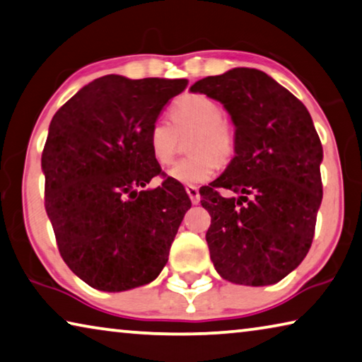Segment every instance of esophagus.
Wrapping results in <instances>:
<instances>
[{
	"mask_svg": "<svg viewBox=\"0 0 362 362\" xmlns=\"http://www.w3.org/2000/svg\"><path fill=\"white\" fill-rule=\"evenodd\" d=\"M187 193H188V197H190V199H192V203L193 204H198L199 203V199H202V197H199V190H198V187H194V185H188L187 188Z\"/></svg>",
	"mask_w": 362,
	"mask_h": 362,
	"instance_id": "obj_1",
	"label": "esophagus"
}]
</instances>
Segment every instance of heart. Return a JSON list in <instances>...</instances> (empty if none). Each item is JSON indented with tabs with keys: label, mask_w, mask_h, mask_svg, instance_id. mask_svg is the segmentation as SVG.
Segmentation results:
<instances>
[{
	"label": "heart",
	"mask_w": 362,
	"mask_h": 362,
	"mask_svg": "<svg viewBox=\"0 0 362 362\" xmlns=\"http://www.w3.org/2000/svg\"><path fill=\"white\" fill-rule=\"evenodd\" d=\"M172 124L158 119L148 130V146L158 164L169 165L174 160L183 136L192 135L188 153L169 169V177L183 185H198L212 179L217 163L226 164L237 151V129L216 100L202 93H187L169 109Z\"/></svg>",
	"instance_id": "b5f03b06"
}]
</instances>
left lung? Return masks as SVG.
Segmentation results:
<instances>
[{
  "mask_svg": "<svg viewBox=\"0 0 362 362\" xmlns=\"http://www.w3.org/2000/svg\"><path fill=\"white\" fill-rule=\"evenodd\" d=\"M190 90L221 101L237 129L233 159L202 192L211 261L232 284H277L306 257L322 202V145L313 119L257 69H232ZM226 189L240 197L226 199Z\"/></svg>",
  "mask_w": 362,
  "mask_h": 362,
  "instance_id": "left-lung-1",
  "label": "left lung"
}]
</instances>
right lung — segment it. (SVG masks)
<instances>
[{
  "mask_svg": "<svg viewBox=\"0 0 362 362\" xmlns=\"http://www.w3.org/2000/svg\"><path fill=\"white\" fill-rule=\"evenodd\" d=\"M187 78L105 76L78 90L49 124L42 153L45 209L69 269L103 291L153 282L190 198L165 179L143 190L160 165L148 130Z\"/></svg>",
  "mask_w": 362,
  "mask_h": 362,
  "instance_id": "obj_1",
  "label": "right lung"
}]
</instances>
